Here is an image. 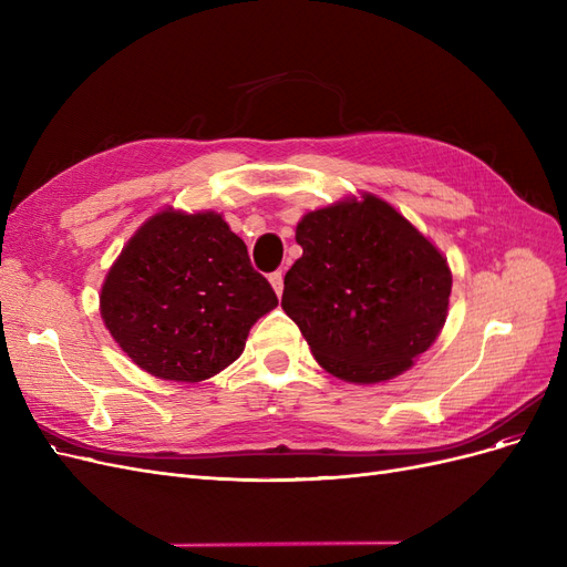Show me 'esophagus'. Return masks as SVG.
Here are the masks:
<instances>
[{
	"label": "esophagus",
	"mask_w": 567,
	"mask_h": 567,
	"mask_svg": "<svg viewBox=\"0 0 567 567\" xmlns=\"http://www.w3.org/2000/svg\"><path fill=\"white\" fill-rule=\"evenodd\" d=\"M269 284H271L274 290H277V296L284 293V274L281 271H271L269 274Z\"/></svg>",
	"instance_id": "34e87169"
}]
</instances>
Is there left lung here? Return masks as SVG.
<instances>
[{
    "label": "left lung",
    "instance_id": "left-lung-1",
    "mask_svg": "<svg viewBox=\"0 0 567 567\" xmlns=\"http://www.w3.org/2000/svg\"><path fill=\"white\" fill-rule=\"evenodd\" d=\"M296 241L302 257L286 271L281 307L326 371L381 383L433 346L452 271L390 203L364 194L307 213Z\"/></svg>",
    "mask_w": 567,
    "mask_h": 567
}]
</instances>
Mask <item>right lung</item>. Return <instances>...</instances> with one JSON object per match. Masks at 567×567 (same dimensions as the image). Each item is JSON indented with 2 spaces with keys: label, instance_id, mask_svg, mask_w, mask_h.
Wrapping results in <instances>:
<instances>
[{
  "label": "right lung",
  "instance_id": "add662e5",
  "mask_svg": "<svg viewBox=\"0 0 567 567\" xmlns=\"http://www.w3.org/2000/svg\"><path fill=\"white\" fill-rule=\"evenodd\" d=\"M279 305L221 215L167 208L140 227L101 286V319L132 362L198 383L241 357Z\"/></svg>",
  "mask_w": 567,
  "mask_h": 567
}]
</instances>
